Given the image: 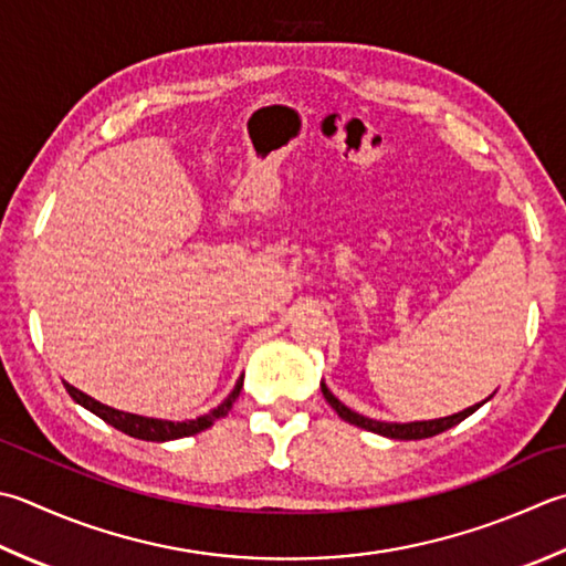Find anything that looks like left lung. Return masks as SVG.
I'll return each mask as SVG.
<instances>
[{"instance_id": "left-lung-1", "label": "left lung", "mask_w": 566, "mask_h": 566, "mask_svg": "<svg viewBox=\"0 0 566 566\" xmlns=\"http://www.w3.org/2000/svg\"><path fill=\"white\" fill-rule=\"evenodd\" d=\"M321 392H324L326 402L336 409V415L340 419H346V422L356 424V427H360L365 431H373V434H380V437H387V439H400V441L437 437V434H441V431H447L451 427H457L459 422H463V419L471 417L475 409L483 407L485 402L491 400V397H485L483 402L473 405V407H467V409H463V412L441 417V419H424V422H380V419H370V417H365V415L353 412L350 407L343 405L338 397L328 390L326 382H321Z\"/></svg>"}]
</instances>
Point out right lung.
Here are the masks:
<instances>
[{
    "label": "right lung",
    "instance_id": "obj_1",
    "mask_svg": "<svg viewBox=\"0 0 566 566\" xmlns=\"http://www.w3.org/2000/svg\"><path fill=\"white\" fill-rule=\"evenodd\" d=\"M63 385H65V390H69V395L73 397L77 405L85 407V409H91V412L103 419V422L113 424L119 431H125V434L135 437V439H144V441H174V439L193 437V434H198V431L213 427L216 419L226 417L230 412L232 402L238 400V395L242 390V378L235 382V387H232V392L216 409H210V412L196 417V419H184V422H171V419H154V417H142V415L122 412V409L107 407L103 402L93 400L91 395L81 392L71 382L63 380Z\"/></svg>",
    "mask_w": 566,
    "mask_h": 566
}]
</instances>
